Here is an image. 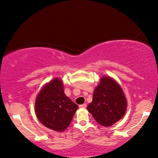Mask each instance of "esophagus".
<instances>
[{
    "mask_svg": "<svg viewBox=\"0 0 158 158\" xmlns=\"http://www.w3.org/2000/svg\"><path fill=\"white\" fill-rule=\"evenodd\" d=\"M79 108H82V109H85V108H87V104L84 103V104H82V105H80V106H79Z\"/></svg>",
    "mask_w": 158,
    "mask_h": 158,
    "instance_id": "34e87169",
    "label": "esophagus"
}]
</instances>
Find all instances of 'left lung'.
Masks as SVG:
<instances>
[{
	"instance_id": "8db88e82",
	"label": "left lung",
	"mask_w": 158,
	"mask_h": 158,
	"mask_svg": "<svg viewBox=\"0 0 158 158\" xmlns=\"http://www.w3.org/2000/svg\"><path fill=\"white\" fill-rule=\"evenodd\" d=\"M94 120L102 127H110L124 116L127 100L119 84L108 76L100 78L87 106Z\"/></svg>"
}]
</instances>
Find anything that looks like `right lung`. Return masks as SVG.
I'll list each match as a JSON object with an SVG mask.
<instances>
[{
  "label": "right lung",
  "mask_w": 158,
  "mask_h": 158,
  "mask_svg": "<svg viewBox=\"0 0 158 158\" xmlns=\"http://www.w3.org/2000/svg\"><path fill=\"white\" fill-rule=\"evenodd\" d=\"M79 107L64 93V84L55 78L37 94L35 103L37 118L48 129L62 132L70 125Z\"/></svg>",
  "instance_id": "1"
}]
</instances>
